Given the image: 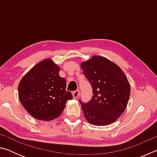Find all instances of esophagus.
<instances>
[{
  "label": "esophagus",
  "mask_w": 157,
  "mask_h": 157,
  "mask_svg": "<svg viewBox=\"0 0 157 157\" xmlns=\"http://www.w3.org/2000/svg\"><path fill=\"white\" fill-rule=\"evenodd\" d=\"M79 94H80V92H79V90H76L75 91H74L73 93V98H75V99H76V98H78L79 97Z\"/></svg>",
  "instance_id": "esophagus-1"
}]
</instances>
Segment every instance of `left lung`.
<instances>
[{
	"instance_id": "obj_1",
	"label": "left lung",
	"mask_w": 157,
	"mask_h": 157,
	"mask_svg": "<svg viewBox=\"0 0 157 157\" xmlns=\"http://www.w3.org/2000/svg\"><path fill=\"white\" fill-rule=\"evenodd\" d=\"M81 68L94 94L89 102L79 100L85 118L94 125L113 123L125 110L130 96L125 74L116 63L98 55L82 62Z\"/></svg>"
}]
</instances>
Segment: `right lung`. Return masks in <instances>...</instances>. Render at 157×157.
Wrapping results in <instances>:
<instances>
[{
    "label": "right lung",
    "instance_id": "right-lung-1",
    "mask_svg": "<svg viewBox=\"0 0 157 157\" xmlns=\"http://www.w3.org/2000/svg\"><path fill=\"white\" fill-rule=\"evenodd\" d=\"M59 66L45 59L33 66L21 79L18 87L19 100L25 109L38 120L52 121L62 114L68 100L65 78L59 75Z\"/></svg>",
    "mask_w": 157,
    "mask_h": 157
}]
</instances>
